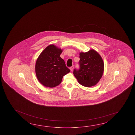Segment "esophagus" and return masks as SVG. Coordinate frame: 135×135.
<instances>
[{
  "label": "esophagus",
  "mask_w": 135,
  "mask_h": 135,
  "mask_svg": "<svg viewBox=\"0 0 135 135\" xmlns=\"http://www.w3.org/2000/svg\"><path fill=\"white\" fill-rule=\"evenodd\" d=\"M74 65H73L72 66H71L70 68V70L71 71H73V69H74Z\"/></svg>",
  "instance_id": "1"
}]
</instances>
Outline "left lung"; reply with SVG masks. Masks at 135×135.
I'll use <instances>...</instances> for the list:
<instances>
[{
  "instance_id": "1",
  "label": "left lung",
  "mask_w": 135,
  "mask_h": 135,
  "mask_svg": "<svg viewBox=\"0 0 135 135\" xmlns=\"http://www.w3.org/2000/svg\"><path fill=\"white\" fill-rule=\"evenodd\" d=\"M80 68L74 70L73 74L82 86H95L104 73V62L101 56L97 51L91 49L86 53H80Z\"/></svg>"
}]
</instances>
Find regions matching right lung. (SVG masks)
Listing matches in <instances>:
<instances>
[{"label": "right lung", "mask_w": 135, "mask_h": 135, "mask_svg": "<svg viewBox=\"0 0 135 135\" xmlns=\"http://www.w3.org/2000/svg\"><path fill=\"white\" fill-rule=\"evenodd\" d=\"M62 50L54 45L47 46L38 57L35 65L38 81L44 86L53 88L61 83L63 76L70 72L60 57Z\"/></svg>", "instance_id": "add662e5"}]
</instances>
